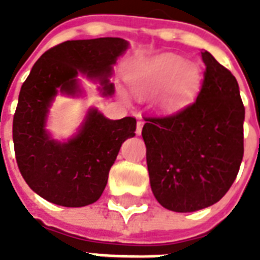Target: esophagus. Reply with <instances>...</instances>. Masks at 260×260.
<instances>
[{
    "mask_svg": "<svg viewBox=\"0 0 260 260\" xmlns=\"http://www.w3.org/2000/svg\"><path fill=\"white\" fill-rule=\"evenodd\" d=\"M143 124H145V121H143V119H138V122H136V135H141L142 134Z\"/></svg>",
    "mask_w": 260,
    "mask_h": 260,
    "instance_id": "34e87169",
    "label": "esophagus"
}]
</instances>
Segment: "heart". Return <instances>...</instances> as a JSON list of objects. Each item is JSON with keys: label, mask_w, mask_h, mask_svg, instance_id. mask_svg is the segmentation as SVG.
Wrapping results in <instances>:
<instances>
[{"label": "heart", "mask_w": 260, "mask_h": 260, "mask_svg": "<svg viewBox=\"0 0 260 260\" xmlns=\"http://www.w3.org/2000/svg\"><path fill=\"white\" fill-rule=\"evenodd\" d=\"M132 91L141 97L157 93L156 106L163 113H177L188 107L202 85L198 65L174 54H158L138 64L129 74Z\"/></svg>", "instance_id": "heart-1"}]
</instances>
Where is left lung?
<instances>
[{
    "label": "left lung",
    "instance_id": "1",
    "mask_svg": "<svg viewBox=\"0 0 260 260\" xmlns=\"http://www.w3.org/2000/svg\"><path fill=\"white\" fill-rule=\"evenodd\" d=\"M198 99L180 113L147 118L142 129L152 192L171 212L214 205L237 178L244 156L245 108L234 75L209 51Z\"/></svg>",
    "mask_w": 260,
    "mask_h": 260
}]
</instances>
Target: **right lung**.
<instances>
[{
	"label": "right lung",
	"mask_w": 260,
	"mask_h": 260,
	"mask_svg": "<svg viewBox=\"0 0 260 260\" xmlns=\"http://www.w3.org/2000/svg\"><path fill=\"white\" fill-rule=\"evenodd\" d=\"M128 48L119 37L68 40L33 65L20 89L12 135L20 174L43 199L82 207L102 196L122 143L135 136L136 119H110L90 107L74 135L59 141L47 129L48 115L58 94L85 96L79 76L97 83L103 97L113 96L114 65Z\"/></svg>",
	"instance_id": "add662e5"
}]
</instances>
